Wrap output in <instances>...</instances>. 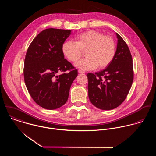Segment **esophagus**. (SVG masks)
Segmentation results:
<instances>
[{
	"instance_id": "34e87169",
	"label": "esophagus",
	"mask_w": 156,
	"mask_h": 156,
	"mask_svg": "<svg viewBox=\"0 0 156 156\" xmlns=\"http://www.w3.org/2000/svg\"><path fill=\"white\" fill-rule=\"evenodd\" d=\"M78 72H79L80 74H85V71H82V70H81V69H79V70H78Z\"/></svg>"
}]
</instances>
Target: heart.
Returning <instances> with one entry per match:
<instances>
[{"mask_svg":"<svg viewBox=\"0 0 156 156\" xmlns=\"http://www.w3.org/2000/svg\"><path fill=\"white\" fill-rule=\"evenodd\" d=\"M76 41H66L62 45V51L70 62L78 61L85 51V59L79 61L76 66L84 70L103 69L113 61L116 53L115 40L109 35L89 30L77 35Z\"/></svg>","mask_w":156,"mask_h":156,"instance_id":"obj_1","label":"heart"}]
</instances>
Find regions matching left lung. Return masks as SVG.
I'll list each match as a JSON object with an SVG mask.
<instances>
[{
  "label": "left lung",
  "instance_id": "1",
  "mask_svg": "<svg viewBox=\"0 0 156 156\" xmlns=\"http://www.w3.org/2000/svg\"><path fill=\"white\" fill-rule=\"evenodd\" d=\"M117 48L111 63L105 69L87 74L91 103L101 110L118 107L127 97L133 80L132 56L126 43L116 34Z\"/></svg>",
  "mask_w": 156,
  "mask_h": 156
}]
</instances>
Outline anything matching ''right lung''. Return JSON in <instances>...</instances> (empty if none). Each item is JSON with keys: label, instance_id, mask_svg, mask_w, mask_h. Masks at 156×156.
<instances>
[{"label": "right lung", "instance_id": "obj_1", "mask_svg": "<svg viewBox=\"0 0 156 156\" xmlns=\"http://www.w3.org/2000/svg\"><path fill=\"white\" fill-rule=\"evenodd\" d=\"M70 33L69 30L46 29L33 40L26 54L25 85L34 101L45 109H58L67 102L71 85L77 76V70L64 58L62 51Z\"/></svg>", "mask_w": 156, "mask_h": 156}]
</instances>
